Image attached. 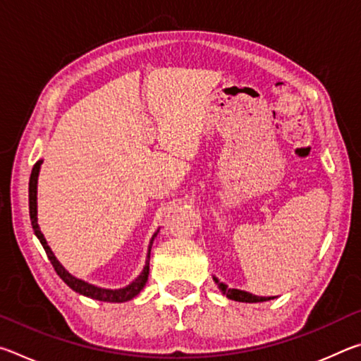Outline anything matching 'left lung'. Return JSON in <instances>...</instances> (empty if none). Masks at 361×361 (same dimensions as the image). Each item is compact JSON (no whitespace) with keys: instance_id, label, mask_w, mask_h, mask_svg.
<instances>
[{"instance_id":"8db88e82","label":"left lung","mask_w":361,"mask_h":361,"mask_svg":"<svg viewBox=\"0 0 361 361\" xmlns=\"http://www.w3.org/2000/svg\"><path fill=\"white\" fill-rule=\"evenodd\" d=\"M215 282L218 283L219 290H221L229 299H234V301H239V302H262V301H267V299H272V298L255 296V295H252V293H247V291H242V290L228 288V286H226L224 283H219L216 279H215Z\"/></svg>"}]
</instances>
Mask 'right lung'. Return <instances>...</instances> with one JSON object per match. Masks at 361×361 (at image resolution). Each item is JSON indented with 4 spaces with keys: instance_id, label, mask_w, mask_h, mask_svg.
<instances>
[{
    "instance_id": "obj_1",
    "label": "right lung",
    "mask_w": 361,
    "mask_h": 361,
    "mask_svg": "<svg viewBox=\"0 0 361 361\" xmlns=\"http://www.w3.org/2000/svg\"><path fill=\"white\" fill-rule=\"evenodd\" d=\"M42 161H38L33 166L32 170V175H30V185H28V204H30V219H32V226H33V231L36 237H38L42 248H44V252L47 255L49 261H51V264L56 269V272L59 274V277L63 280V282L70 286L71 290H75L79 295H84L87 298H92L97 299V301H105V302H126V301H130L132 298H135L140 291L143 290L145 283L148 282V276H149V253H151V245H152V240H154V237L157 235V232L154 234V237L151 239L149 243V250H148V259H146V266L143 269V272L140 274V277L135 280V282H132L129 286H126V288H121V290H106V288H99V286H94L90 283H85L82 280H79L76 277H73L71 274H68L63 269V266L60 264L57 261L56 256H54L52 250L49 248L47 242L44 239V235H42V232L39 231V226H38V218H36V185H38V173H39V167H41Z\"/></svg>"
}]
</instances>
